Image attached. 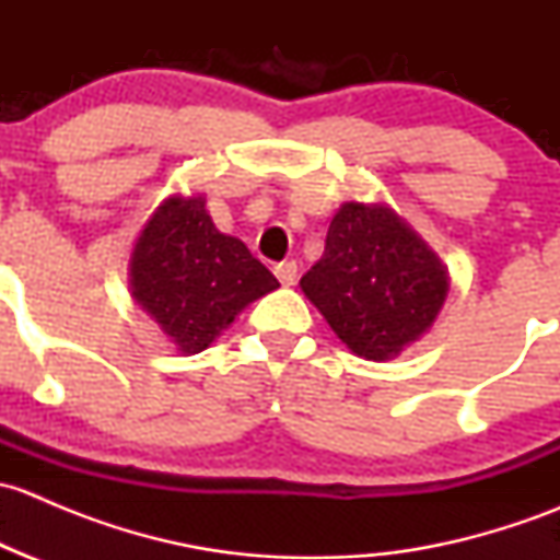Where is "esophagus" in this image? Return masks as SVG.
<instances>
[{"label":"esophagus","mask_w":560,"mask_h":560,"mask_svg":"<svg viewBox=\"0 0 560 560\" xmlns=\"http://www.w3.org/2000/svg\"><path fill=\"white\" fill-rule=\"evenodd\" d=\"M273 273H276V279L281 281V284L292 287L298 281V265L295 262H279L273 268Z\"/></svg>","instance_id":"1"}]
</instances>
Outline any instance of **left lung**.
Masks as SVG:
<instances>
[{"instance_id":"left-lung-1","label":"left lung","mask_w":560,"mask_h":560,"mask_svg":"<svg viewBox=\"0 0 560 560\" xmlns=\"http://www.w3.org/2000/svg\"><path fill=\"white\" fill-rule=\"evenodd\" d=\"M301 290L341 343L385 363L431 330L447 301L450 270L387 202L349 200Z\"/></svg>"}]
</instances>
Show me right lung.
<instances>
[{"label": "right lung", "mask_w": 560, "mask_h": 560, "mask_svg": "<svg viewBox=\"0 0 560 560\" xmlns=\"http://www.w3.org/2000/svg\"><path fill=\"white\" fill-rule=\"evenodd\" d=\"M129 292L178 354H197L248 303L279 287L235 235L219 233L202 195H171L129 254Z\"/></svg>", "instance_id": "1"}]
</instances>
